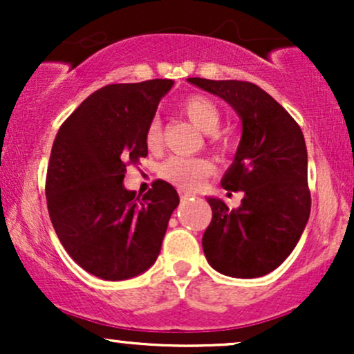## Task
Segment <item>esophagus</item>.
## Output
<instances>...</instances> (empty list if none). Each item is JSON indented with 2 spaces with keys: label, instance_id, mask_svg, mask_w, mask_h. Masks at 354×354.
I'll return each mask as SVG.
<instances>
[{
  "label": "esophagus",
  "instance_id": "1",
  "mask_svg": "<svg viewBox=\"0 0 354 354\" xmlns=\"http://www.w3.org/2000/svg\"><path fill=\"white\" fill-rule=\"evenodd\" d=\"M180 196H181V200L185 201V200H189V198L193 196V194L188 193V191H185V189H180Z\"/></svg>",
  "mask_w": 354,
  "mask_h": 354
}]
</instances>
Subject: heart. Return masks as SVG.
I'll use <instances>...</instances> for the list:
<instances>
[{
  "label": "heart",
  "mask_w": 354,
  "mask_h": 354,
  "mask_svg": "<svg viewBox=\"0 0 354 354\" xmlns=\"http://www.w3.org/2000/svg\"><path fill=\"white\" fill-rule=\"evenodd\" d=\"M183 111L189 118L194 126L205 133H214L218 129L221 115L213 101L205 96H189L183 101ZM161 126L156 120L148 124L145 133V141L151 151H156L161 146ZM161 176L174 183L183 189H196L201 181L211 173V163L203 158L171 156L161 165Z\"/></svg>",
  "instance_id": "1"
}]
</instances>
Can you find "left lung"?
<instances>
[{
	"label": "left lung",
	"instance_id": "8db88e82",
	"mask_svg": "<svg viewBox=\"0 0 354 354\" xmlns=\"http://www.w3.org/2000/svg\"><path fill=\"white\" fill-rule=\"evenodd\" d=\"M241 118L243 135L221 186L243 191L236 209L208 198L213 211L203 234L211 268L231 278H259L276 270L301 238L311 211L308 153L301 128L278 101L248 81L188 78Z\"/></svg>",
	"mask_w": 354,
	"mask_h": 354
}]
</instances>
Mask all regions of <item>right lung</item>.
Listing matches in <instances>:
<instances>
[{
    "instance_id": "right-lung-1",
    "label": "right lung",
    "mask_w": 354,
    "mask_h": 354,
    "mask_svg": "<svg viewBox=\"0 0 354 354\" xmlns=\"http://www.w3.org/2000/svg\"><path fill=\"white\" fill-rule=\"evenodd\" d=\"M173 80L108 84L61 124L51 148L46 203L68 254L88 273L121 281L156 261L180 205L169 183L124 188L126 166L148 156L145 133Z\"/></svg>"
}]
</instances>
